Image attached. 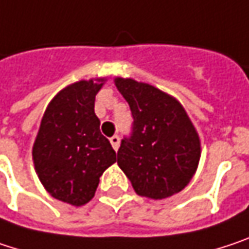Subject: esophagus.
<instances>
[{
	"mask_svg": "<svg viewBox=\"0 0 249 249\" xmlns=\"http://www.w3.org/2000/svg\"><path fill=\"white\" fill-rule=\"evenodd\" d=\"M110 143H111L113 149H114V150H117V149H119V146H120V138H119V136H113V138H110Z\"/></svg>",
	"mask_w": 249,
	"mask_h": 249,
	"instance_id": "esophagus-1",
	"label": "esophagus"
}]
</instances>
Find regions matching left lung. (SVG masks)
I'll use <instances>...</instances> for the list:
<instances>
[{"label":"left lung","mask_w":249,"mask_h":249,"mask_svg":"<svg viewBox=\"0 0 249 249\" xmlns=\"http://www.w3.org/2000/svg\"><path fill=\"white\" fill-rule=\"evenodd\" d=\"M114 84L133 116V132L122 140L117 165L140 196L165 199L180 192L201 159L199 135L186 110L152 84L123 77Z\"/></svg>","instance_id":"obj_1"}]
</instances>
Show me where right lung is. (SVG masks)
I'll return each mask as SVG.
<instances>
[{
	"instance_id": "1",
	"label": "right lung",
	"mask_w": 249,
	"mask_h": 249,
	"mask_svg": "<svg viewBox=\"0 0 249 249\" xmlns=\"http://www.w3.org/2000/svg\"><path fill=\"white\" fill-rule=\"evenodd\" d=\"M106 78L80 80L48 103L33 144L40 182L55 199L81 206L93 199L103 172L116 152L100 133L94 99Z\"/></svg>"
}]
</instances>
